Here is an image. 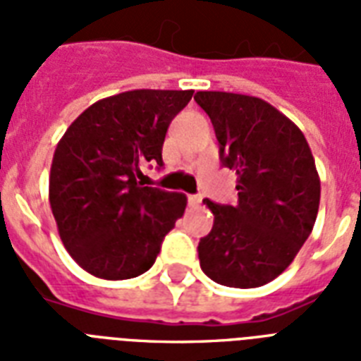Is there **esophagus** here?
Returning <instances> with one entry per match:
<instances>
[{"label": "esophagus", "mask_w": 361, "mask_h": 361, "mask_svg": "<svg viewBox=\"0 0 361 361\" xmlns=\"http://www.w3.org/2000/svg\"><path fill=\"white\" fill-rule=\"evenodd\" d=\"M187 200H189V206H198V204L202 202V197H198V195H189Z\"/></svg>", "instance_id": "1"}]
</instances>
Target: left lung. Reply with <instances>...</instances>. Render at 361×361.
Masks as SVG:
<instances>
[{
    "mask_svg": "<svg viewBox=\"0 0 361 361\" xmlns=\"http://www.w3.org/2000/svg\"><path fill=\"white\" fill-rule=\"evenodd\" d=\"M214 123L221 163L238 176V204L204 200L214 228L198 243L200 268L234 288H257L281 275L313 231L320 178L298 125L251 95L197 92Z\"/></svg>",
    "mask_w": 361,
    "mask_h": 361,
    "instance_id": "obj_1",
    "label": "left lung"
}]
</instances>
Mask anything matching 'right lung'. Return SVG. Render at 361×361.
I'll return each instance as SVG.
<instances>
[{
	"label": "right lung",
	"mask_w": 361,
	"mask_h": 361,
	"mask_svg": "<svg viewBox=\"0 0 361 361\" xmlns=\"http://www.w3.org/2000/svg\"><path fill=\"white\" fill-rule=\"evenodd\" d=\"M192 90H133L101 99L65 130L54 152L48 200L75 262L99 279L138 277L187 206L183 192L142 187L146 163L163 166L170 121Z\"/></svg>",
	"instance_id": "1"
}]
</instances>
